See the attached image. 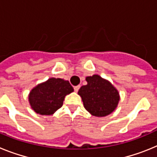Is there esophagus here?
<instances>
[{
    "mask_svg": "<svg viewBox=\"0 0 157 157\" xmlns=\"http://www.w3.org/2000/svg\"><path fill=\"white\" fill-rule=\"evenodd\" d=\"M79 88H80V86H75L74 87L75 91V92H78V90H79Z\"/></svg>",
    "mask_w": 157,
    "mask_h": 157,
    "instance_id": "1",
    "label": "esophagus"
}]
</instances>
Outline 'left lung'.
Listing matches in <instances>:
<instances>
[{
    "label": "left lung",
    "instance_id": "left-lung-1",
    "mask_svg": "<svg viewBox=\"0 0 157 157\" xmlns=\"http://www.w3.org/2000/svg\"><path fill=\"white\" fill-rule=\"evenodd\" d=\"M87 84L78 92L85 109L92 116L103 117L111 114L117 107L120 94L112 83L98 75L86 78Z\"/></svg>",
    "mask_w": 157,
    "mask_h": 157
}]
</instances>
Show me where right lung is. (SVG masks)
<instances>
[{
    "instance_id": "add662e5",
    "label": "right lung",
    "mask_w": 157,
    "mask_h": 157,
    "mask_svg": "<svg viewBox=\"0 0 157 157\" xmlns=\"http://www.w3.org/2000/svg\"><path fill=\"white\" fill-rule=\"evenodd\" d=\"M73 91L74 89L68 81L51 78L32 89L29 102L36 113L49 116L61 108L65 96Z\"/></svg>"
}]
</instances>
